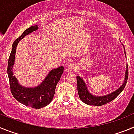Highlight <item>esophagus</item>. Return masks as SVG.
<instances>
[{"mask_svg":"<svg viewBox=\"0 0 134 134\" xmlns=\"http://www.w3.org/2000/svg\"><path fill=\"white\" fill-rule=\"evenodd\" d=\"M68 68L70 71H74L76 69V65L74 63H70L68 66Z\"/></svg>","mask_w":134,"mask_h":134,"instance_id":"esophagus-1","label":"esophagus"}]
</instances>
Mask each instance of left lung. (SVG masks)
I'll list each match as a JSON object with an SVG mask.
<instances>
[{
    "mask_svg": "<svg viewBox=\"0 0 134 134\" xmlns=\"http://www.w3.org/2000/svg\"><path fill=\"white\" fill-rule=\"evenodd\" d=\"M126 68L127 69H126V72H125V80H124V82L122 86L113 93L107 94V95L103 96V97H95V96H93L90 94L82 79L80 76H76L78 93H79L80 99H81L82 101H83L85 103L87 104V105H95V106H100V105H103L105 104L111 102V100L115 99L125 88L126 83H127V79H128V66H127Z\"/></svg>",
    "mask_w": 134,
    "mask_h": 134,
    "instance_id": "8db88e82",
    "label": "left lung"
}]
</instances>
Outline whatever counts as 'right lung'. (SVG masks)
I'll return each mask as SVG.
<instances>
[{
    "label": "right lung",
    "instance_id": "obj_1",
    "mask_svg": "<svg viewBox=\"0 0 134 134\" xmlns=\"http://www.w3.org/2000/svg\"><path fill=\"white\" fill-rule=\"evenodd\" d=\"M37 29V25L31 26L25 30L22 35L14 41L7 67L10 92L14 98L23 105L34 109L42 108L50 103L55 94V86L64 72L63 66H60L57 69L51 70L44 81L35 88H26L19 85L16 79L13 76L12 72V68L15 62L16 46L21 39Z\"/></svg>",
    "mask_w": 134,
    "mask_h": 134
}]
</instances>
